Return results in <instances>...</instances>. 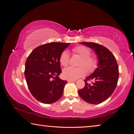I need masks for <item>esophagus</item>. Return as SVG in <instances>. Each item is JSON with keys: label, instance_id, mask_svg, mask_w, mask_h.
I'll use <instances>...</instances> for the list:
<instances>
[{"label": "esophagus", "instance_id": "esophagus-1", "mask_svg": "<svg viewBox=\"0 0 134 134\" xmlns=\"http://www.w3.org/2000/svg\"><path fill=\"white\" fill-rule=\"evenodd\" d=\"M74 82H75V80H70V79H68V82H69V83Z\"/></svg>", "mask_w": 134, "mask_h": 134}]
</instances>
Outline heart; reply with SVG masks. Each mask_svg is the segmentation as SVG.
Returning a JSON list of instances; mask_svg holds the SVG:
<instances>
[{"mask_svg": "<svg viewBox=\"0 0 134 134\" xmlns=\"http://www.w3.org/2000/svg\"><path fill=\"white\" fill-rule=\"evenodd\" d=\"M72 50L74 53L78 54L82 58V60L80 61L79 64L80 67L69 66L64 69L63 75L65 78L75 80L84 76L87 73V70L85 67L89 72H92L96 69L97 66V60L95 58L91 56V52L88 47L83 46H76ZM69 53L66 50L63 51L60 56V64L63 66H66L69 63ZM83 66L85 67H83Z\"/></svg>", "mask_w": 134, "mask_h": 134, "instance_id": "b5f03b06", "label": "heart"}]
</instances>
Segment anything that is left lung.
Here are the masks:
<instances>
[{
  "instance_id": "left-lung-1",
  "label": "left lung",
  "mask_w": 134,
  "mask_h": 134,
  "mask_svg": "<svg viewBox=\"0 0 134 134\" xmlns=\"http://www.w3.org/2000/svg\"><path fill=\"white\" fill-rule=\"evenodd\" d=\"M92 49L97 55L98 64L93 73L84 80L85 87L78 91L79 96L88 103L99 104L107 99L114 92L119 72L116 60L106 47L94 42H80ZM94 82L88 83L87 80Z\"/></svg>"
}]
</instances>
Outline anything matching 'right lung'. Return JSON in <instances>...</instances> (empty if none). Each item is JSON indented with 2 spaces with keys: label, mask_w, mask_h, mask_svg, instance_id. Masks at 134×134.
<instances>
[{
  "label": "right lung",
  "mask_w": 134,
  "mask_h": 134,
  "mask_svg": "<svg viewBox=\"0 0 134 134\" xmlns=\"http://www.w3.org/2000/svg\"><path fill=\"white\" fill-rule=\"evenodd\" d=\"M70 43L50 42L31 52L25 64V75L31 94L37 100L51 104L62 97L66 80L61 79L60 56Z\"/></svg>",
  "instance_id": "right-lung-1"
}]
</instances>
